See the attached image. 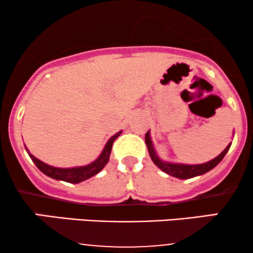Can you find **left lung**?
Masks as SVG:
<instances>
[{
	"label": "left lung",
	"instance_id": "1",
	"mask_svg": "<svg viewBox=\"0 0 253 253\" xmlns=\"http://www.w3.org/2000/svg\"><path fill=\"white\" fill-rule=\"evenodd\" d=\"M145 143L147 145V150H149L150 157L151 159H152L153 163H155L162 171H164L165 173H168V175L172 177H176V178H179V179H188V178H193V177H196V176H201L203 173L208 172V171L214 169V168H215L216 165L222 161V158L226 156V153H227V151L229 150V147H231L232 145V143H229L227 145V147H226V149L223 150L219 156L215 157V158H213L211 161L206 162V163L181 164V163L165 162L163 159L159 158V156L157 155L156 152L155 146H153L150 130L145 134Z\"/></svg>",
	"mask_w": 253,
	"mask_h": 253
}]
</instances>
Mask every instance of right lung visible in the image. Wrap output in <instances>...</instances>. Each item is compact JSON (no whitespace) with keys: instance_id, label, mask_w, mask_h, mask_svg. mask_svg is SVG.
Masks as SVG:
<instances>
[{"instance_id":"right-lung-1","label":"right lung","mask_w":253,"mask_h":253,"mask_svg":"<svg viewBox=\"0 0 253 253\" xmlns=\"http://www.w3.org/2000/svg\"><path fill=\"white\" fill-rule=\"evenodd\" d=\"M123 133V130H119L118 133H115L114 135L110 136L109 140L107 141V144L104 145L102 152L100 153V156L95 159L91 163L82 165V167H72V168H57L52 167V165H48L38 159L37 157H34L30 152V150L26 147V151H27L28 156L31 157V159L33 161V163L37 165V168L42 171V173H45L46 176L51 177V178L57 179V181H64L68 183H81L85 179L90 178V177L97 175L101 170L106 167L107 163L109 161L110 152H112V146L113 143H114L115 139L118 138L119 135Z\"/></svg>"}]
</instances>
